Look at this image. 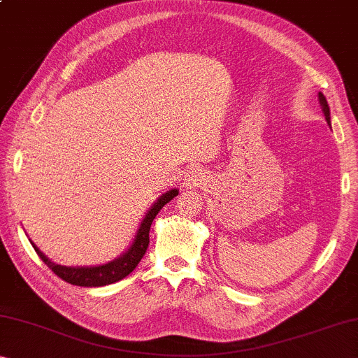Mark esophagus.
Here are the masks:
<instances>
[{
  "instance_id": "obj_1",
  "label": "esophagus",
  "mask_w": 358,
  "mask_h": 358,
  "mask_svg": "<svg viewBox=\"0 0 358 358\" xmlns=\"http://www.w3.org/2000/svg\"><path fill=\"white\" fill-rule=\"evenodd\" d=\"M205 180H206V173L203 171V169L192 168L185 173L184 184L185 187H189V189H196V187H201L205 184Z\"/></svg>"
}]
</instances>
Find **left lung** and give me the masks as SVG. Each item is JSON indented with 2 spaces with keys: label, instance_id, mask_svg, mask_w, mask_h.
<instances>
[{
  "label": "left lung",
  "instance_id": "1",
  "mask_svg": "<svg viewBox=\"0 0 358 358\" xmlns=\"http://www.w3.org/2000/svg\"><path fill=\"white\" fill-rule=\"evenodd\" d=\"M318 99H320V103H322V110H323V113H325V118H327V122L329 123V107H328V102H327V97L322 94H318Z\"/></svg>",
  "mask_w": 358,
  "mask_h": 358
}]
</instances>
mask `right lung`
<instances>
[{
	"instance_id": "right-lung-1",
	"label": "right lung",
	"mask_w": 358,
	"mask_h": 358,
	"mask_svg": "<svg viewBox=\"0 0 358 358\" xmlns=\"http://www.w3.org/2000/svg\"><path fill=\"white\" fill-rule=\"evenodd\" d=\"M178 195V190H169L166 194H163L158 198L155 205L150 208V211L145 214L144 221L141 222V227L137 230V235L134 238V243L129 246V250L124 252L122 257L115 259L112 262L106 264V266H97V267H65L59 266L56 262H51L43 252L33 245L36 255L41 257V261L51 268V271L57 275L59 278L65 280L70 285H76V287H103V285H110L123 280L124 277L134 271L137 264L141 262L142 256L145 255L147 246H148V232H150V225L153 219L162 208L173 200Z\"/></svg>"
}]
</instances>
